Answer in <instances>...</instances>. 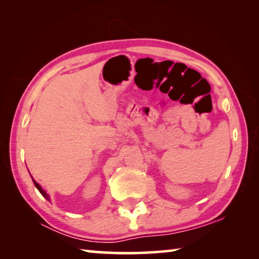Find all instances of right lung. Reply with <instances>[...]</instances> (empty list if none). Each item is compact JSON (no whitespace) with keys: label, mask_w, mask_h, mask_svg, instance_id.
I'll return each instance as SVG.
<instances>
[{"label":"right lung","mask_w":259,"mask_h":259,"mask_svg":"<svg viewBox=\"0 0 259 259\" xmlns=\"http://www.w3.org/2000/svg\"><path fill=\"white\" fill-rule=\"evenodd\" d=\"M33 179V178H32ZM33 183H34V185H35V187H36L37 188V190H38V192H40L41 193V194L43 195V196H45V198L48 200V201H50V196H49V194H48V193L45 191V190H43V188L41 187V185H40V184H37L36 182H35L34 181V179H33Z\"/></svg>","instance_id":"right-lung-1"}]
</instances>
